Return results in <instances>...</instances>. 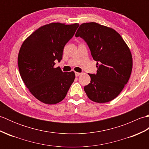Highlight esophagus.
Listing matches in <instances>:
<instances>
[{"label": "esophagus", "mask_w": 149, "mask_h": 149, "mask_svg": "<svg viewBox=\"0 0 149 149\" xmlns=\"http://www.w3.org/2000/svg\"><path fill=\"white\" fill-rule=\"evenodd\" d=\"M80 75H81V73H79V72H75V76H76V77L79 76Z\"/></svg>", "instance_id": "obj_1"}]
</instances>
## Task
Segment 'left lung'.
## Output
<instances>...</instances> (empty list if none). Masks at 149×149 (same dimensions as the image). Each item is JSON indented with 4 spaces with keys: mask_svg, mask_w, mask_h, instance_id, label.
<instances>
[{
    "mask_svg": "<svg viewBox=\"0 0 149 149\" xmlns=\"http://www.w3.org/2000/svg\"><path fill=\"white\" fill-rule=\"evenodd\" d=\"M75 36L84 39L97 61L96 74L84 90L93 102L105 103L118 95L131 76L132 58L122 36L111 27L95 22L82 24Z\"/></svg>",
    "mask_w": 149,
    "mask_h": 149,
    "instance_id": "8db88e82",
    "label": "left lung"
}]
</instances>
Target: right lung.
<instances>
[{
    "mask_svg": "<svg viewBox=\"0 0 149 149\" xmlns=\"http://www.w3.org/2000/svg\"><path fill=\"white\" fill-rule=\"evenodd\" d=\"M79 24L53 22L36 29L22 43L18 56L19 72L33 95L47 104L65 99L75 79L74 72H63L55 68L62 59L64 47L77 29Z\"/></svg>",
    "mask_w": 149,
    "mask_h": 149,
    "instance_id": "right-lung-1",
    "label": "right lung"
}]
</instances>
